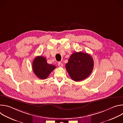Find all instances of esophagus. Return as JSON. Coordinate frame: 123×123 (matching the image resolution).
<instances>
[{
    "label": "esophagus",
    "instance_id": "1",
    "mask_svg": "<svg viewBox=\"0 0 123 123\" xmlns=\"http://www.w3.org/2000/svg\"><path fill=\"white\" fill-rule=\"evenodd\" d=\"M58 66L59 67H62L63 66V64L61 62H58Z\"/></svg>",
    "mask_w": 123,
    "mask_h": 123
}]
</instances>
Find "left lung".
Wrapping results in <instances>:
<instances>
[{
    "label": "left lung",
    "mask_w": 123,
    "mask_h": 123,
    "mask_svg": "<svg viewBox=\"0 0 123 123\" xmlns=\"http://www.w3.org/2000/svg\"><path fill=\"white\" fill-rule=\"evenodd\" d=\"M93 60L89 54L76 52L73 53L66 64L67 71L75 81L84 80L91 74L93 68Z\"/></svg>",
    "instance_id": "obj_1"
}]
</instances>
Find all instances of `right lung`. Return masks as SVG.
<instances>
[{
    "mask_svg": "<svg viewBox=\"0 0 123 123\" xmlns=\"http://www.w3.org/2000/svg\"><path fill=\"white\" fill-rule=\"evenodd\" d=\"M55 68V66L48 64L46 58L43 56L36 57L32 62L33 73L41 79H46Z\"/></svg>",
    "mask_w": 123,
    "mask_h": 123,
    "instance_id": "obj_1",
    "label": "right lung"
}]
</instances>
